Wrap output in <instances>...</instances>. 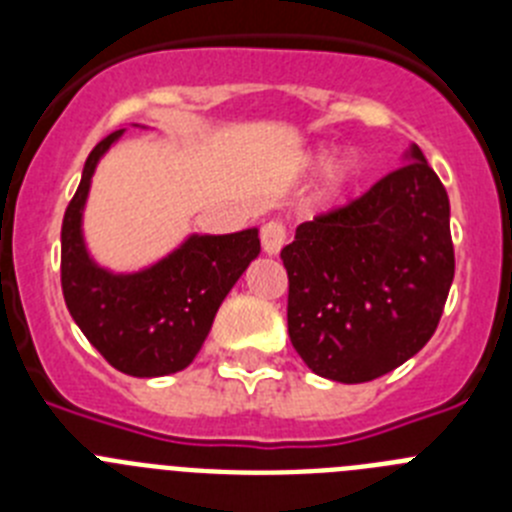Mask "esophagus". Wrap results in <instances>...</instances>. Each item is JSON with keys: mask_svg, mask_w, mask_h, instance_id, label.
Returning <instances> with one entry per match:
<instances>
[{"mask_svg": "<svg viewBox=\"0 0 512 512\" xmlns=\"http://www.w3.org/2000/svg\"><path fill=\"white\" fill-rule=\"evenodd\" d=\"M284 243H287V228L279 220H269V223L261 225V246L269 256L282 251Z\"/></svg>", "mask_w": 512, "mask_h": 512, "instance_id": "34e87169", "label": "esophagus"}]
</instances>
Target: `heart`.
Here are the masks:
<instances>
[{"label":"heart","mask_w":512,"mask_h":512,"mask_svg":"<svg viewBox=\"0 0 512 512\" xmlns=\"http://www.w3.org/2000/svg\"><path fill=\"white\" fill-rule=\"evenodd\" d=\"M354 176H356V164L354 161H346V164H343L341 169L328 179V184H325V194H328V197H338L341 192H346L348 184L354 182Z\"/></svg>","instance_id":"heart-1"}]
</instances>
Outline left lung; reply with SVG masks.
Instances as JSON below:
<instances>
[{
    "label": "left lung",
    "mask_w": 512,
    "mask_h": 512,
    "mask_svg": "<svg viewBox=\"0 0 512 512\" xmlns=\"http://www.w3.org/2000/svg\"><path fill=\"white\" fill-rule=\"evenodd\" d=\"M282 261L302 361L333 382H372L436 333L454 282L449 194L413 146L410 164L302 223Z\"/></svg>",
    "instance_id": "1"
}]
</instances>
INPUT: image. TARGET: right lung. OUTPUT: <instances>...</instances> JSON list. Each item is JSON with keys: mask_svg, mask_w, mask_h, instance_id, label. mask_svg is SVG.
Wrapping results in <instances>:
<instances>
[{"mask_svg": "<svg viewBox=\"0 0 512 512\" xmlns=\"http://www.w3.org/2000/svg\"><path fill=\"white\" fill-rule=\"evenodd\" d=\"M122 130L89 153L81 184L61 225V289L71 318L87 341L130 377H164L192 364L215 312L261 251L259 230L192 235L169 259L128 277L92 264L81 241V207L99 156Z\"/></svg>", "mask_w": 512, "mask_h": 512, "instance_id": "right-lung-1", "label": "right lung"}]
</instances>
